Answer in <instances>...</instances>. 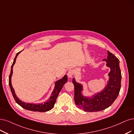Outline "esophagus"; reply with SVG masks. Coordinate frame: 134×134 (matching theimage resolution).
I'll list each match as a JSON object with an SVG mask.
<instances>
[{"label": "esophagus", "mask_w": 134, "mask_h": 134, "mask_svg": "<svg viewBox=\"0 0 134 134\" xmlns=\"http://www.w3.org/2000/svg\"><path fill=\"white\" fill-rule=\"evenodd\" d=\"M74 72L72 70H70L68 72H67V76L68 77V78H72L73 77Z\"/></svg>", "instance_id": "1"}]
</instances>
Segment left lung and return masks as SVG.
<instances>
[{"label":"left lung","mask_w":134,"mask_h":134,"mask_svg":"<svg viewBox=\"0 0 134 134\" xmlns=\"http://www.w3.org/2000/svg\"><path fill=\"white\" fill-rule=\"evenodd\" d=\"M107 66L110 68L109 77L106 87L99 93L92 97H85L82 94L83 86L77 83L75 78L72 82L75 86V102L79 108L85 111L96 112L109 107L118 97L121 88V74L119 67V60L113 53L108 51Z\"/></svg>","instance_id":"1"}]
</instances>
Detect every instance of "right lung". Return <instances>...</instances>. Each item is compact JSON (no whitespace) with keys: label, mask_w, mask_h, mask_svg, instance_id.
I'll list each match as a JSON object with an SVG mask.
<instances>
[{"label":"right lung","mask_w":134,"mask_h":134,"mask_svg":"<svg viewBox=\"0 0 134 134\" xmlns=\"http://www.w3.org/2000/svg\"><path fill=\"white\" fill-rule=\"evenodd\" d=\"M21 52V51L19 52L16 54V56L15 57L14 62L12 65L10 74L9 77V85L10 88L11 92L14 99L19 105H20L22 108L28 110H31L33 111H39V112H45V111L50 110L53 108L54 104L56 103L57 96L58 95L59 93L60 92L61 90H62L63 85L67 82V80H68L67 76V75H65L62 78H61V80H59L58 81L55 82V86H54V88L51 94V96L46 102H44L43 103L38 104H31V103L23 102L16 97V95L15 94V93L14 88L12 87V81H11L12 76L13 75V66L14 65L15 63L16 62V59L17 56Z\"/></svg>","instance_id":"1"}]
</instances>
